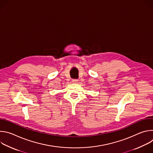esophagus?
Listing matches in <instances>:
<instances>
[{"label": "esophagus", "instance_id": "obj_1", "mask_svg": "<svg viewBox=\"0 0 153 153\" xmlns=\"http://www.w3.org/2000/svg\"><path fill=\"white\" fill-rule=\"evenodd\" d=\"M77 81H78L77 79H73V80H72V82H73V83H76V82H77Z\"/></svg>", "mask_w": 153, "mask_h": 153}]
</instances>
